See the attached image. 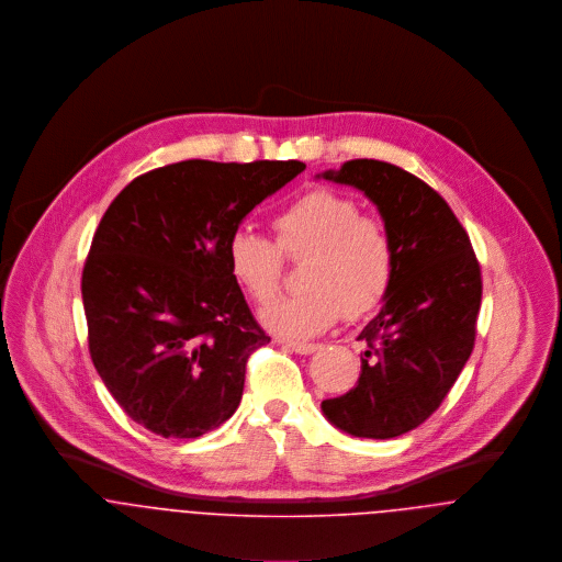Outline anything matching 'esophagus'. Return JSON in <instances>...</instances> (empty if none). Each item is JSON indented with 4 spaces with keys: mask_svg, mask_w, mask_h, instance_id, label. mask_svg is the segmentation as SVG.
<instances>
[{
    "mask_svg": "<svg viewBox=\"0 0 562 562\" xmlns=\"http://www.w3.org/2000/svg\"><path fill=\"white\" fill-rule=\"evenodd\" d=\"M285 346L299 355H312L321 348V344H310V341H285Z\"/></svg>",
    "mask_w": 562,
    "mask_h": 562,
    "instance_id": "1",
    "label": "esophagus"
}]
</instances>
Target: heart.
<instances>
[{"instance_id": "b5f03b06", "label": "heart", "mask_w": 562, "mask_h": 562, "mask_svg": "<svg viewBox=\"0 0 562 562\" xmlns=\"http://www.w3.org/2000/svg\"><path fill=\"white\" fill-rule=\"evenodd\" d=\"M274 241L236 232L227 244L232 277L259 305L270 303L283 281L285 259H303V292L261 312L263 324L283 337H314L346 312L361 318L392 290L398 250L390 225L361 214L355 196L316 188L288 203L272 221Z\"/></svg>"}]
</instances>
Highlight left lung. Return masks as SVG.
<instances>
[{
	"instance_id": "obj_1",
	"label": "left lung",
	"mask_w": 562,
	"mask_h": 562,
	"mask_svg": "<svg viewBox=\"0 0 562 562\" xmlns=\"http://www.w3.org/2000/svg\"><path fill=\"white\" fill-rule=\"evenodd\" d=\"M324 177L376 203L398 263L379 316L357 337L366 355L355 390L322 411L355 437H398L439 408L474 350L481 263L446 199L401 166L350 160Z\"/></svg>"
}]
</instances>
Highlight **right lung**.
<instances>
[{
	"mask_svg": "<svg viewBox=\"0 0 562 562\" xmlns=\"http://www.w3.org/2000/svg\"><path fill=\"white\" fill-rule=\"evenodd\" d=\"M299 160H186L136 177L105 210L83 263L90 359L147 430L194 439L241 401L248 357L270 337L232 277L241 218Z\"/></svg>",
	"mask_w": 562,
	"mask_h": 562,
	"instance_id": "right-lung-1",
	"label": "right lung"
}]
</instances>
